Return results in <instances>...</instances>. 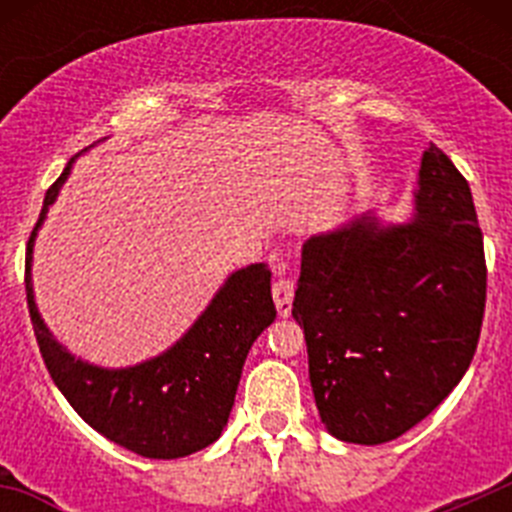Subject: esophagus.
I'll return each mask as SVG.
<instances>
[{"mask_svg":"<svg viewBox=\"0 0 512 512\" xmlns=\"http://www.w3.org/2000/svg\"><path fill=\"white\" fill-rule=\"evenodd\" d=\"M271 295H274V302H277V310L282 318H287L289 312H292V297H295V284L289 282V279H279L274 282V289H271Z\"/></svg>","mask_w":512,"mask_h":512,"instance_id":"obj_1","label":"esophagus"}]
</instances>
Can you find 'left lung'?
Returning <instances> with one entry per match:
<instances>
[{
	"instance_id": "left-lung-1",
	"label": "left lung",
	"mask_w": 512,
	"mask_h": 512,
	"mask_svg": "<svg viewBox=\"0 0 512 512\" xmlns=\"http://www.w3.org/2000/svg\"><path fill=\"white\" fill-rule=\"evenodd\" d=\"M415 215L374 212L312 235L292 315L330 436L377 446L441 405L469 369L485 315L487 269L472 189L431 143Z\"/></svg>"
}]
</instances>
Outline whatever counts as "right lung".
<instances>
[{
    "mask_svg": "<svg viewBox=\"0 0 512 512\" xmlns=\"http://www.w3.org/2000/svg\"><path fill=\"white\" fill-rule=\"evenodd\" d=\"M74 161L45 192L43 210L27 241L25 292L40 354L61 395L104 438L146 459L189 456L220 438L248 351L277 318L271 271L264 264L233 271L192 328L153 359L120 369L76 359L40 318L33 292L35 238Z\"/></svg>",
    "mask_w": 512,
    "mask_h": 512,
    "instance_id": "right-lung-1",
    "label": "right lung"
}]
</instances>
